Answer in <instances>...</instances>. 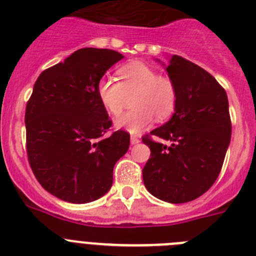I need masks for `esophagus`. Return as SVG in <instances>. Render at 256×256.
I'll return each instance as SVG.
<instances>
[{"mask_svg":"<svg viewBox=\"0 0 256 256\" xmlns=\"http://www.w3.org/2000/svg\"><path fill=\"white\" fill-rule=\"evenodd\" d=\"M130 144H140V137H138V136H130Z\"/></svg>","mask_w":256,"mask_h":256,"instance_id":"obj_1","label":"esophagus"}]
</instances>
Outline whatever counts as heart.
<instances>
[{"label":"heart","mask_w":256,"mask_h":256,"mask_svg":"<svg viewBox=\"0 0 256 256\" xmlns=\"http://www.w3.org/2000/svg\"><path fill=\"white\" fill-rule=\"evenodd\" d=\"M120 82L101 78L97 84V96L108 114L118 116L128 105L130 108L118 118L115 126L130 133H140L152 123V119L164 120L170 116L177 105V87L173 79L160 76L150 65L133 61L118 69Z\"/></svg>","instance_id":"1"}]
</instances>
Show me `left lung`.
<instances>
[{"label": "left lung", "mask_w": 256, "mask_h": 256, "mask_svg": "<svg viewBox=\"0 0 256 256\" xmlns=\"http://www.w3.org/2000/svg\"><path fill=\"white\" fill-rule=\"evenodd\" d=\"M177 87L170 120L144 136L151 150L142 176L148 191L172 204L200 198L216 182L230 142L232 124L224 88L206 70L173 55L166 66Z\"/></svg>", "instance_id": "1"}]
</instances>
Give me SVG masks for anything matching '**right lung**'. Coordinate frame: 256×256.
<instances>
[{
	"mask_svg": "<svg viewBox=\"0 0 256 256\" xmlns=\"http://www.w3.org/2000/svg\"><path fill=\"white\" fill-rule=\"evenodd\" d=\"M108 48H80L36 80L26 104V154L36 178L60 200L86 204L112 184L114 165L130 148V134L112 126L97 96L106 70L122 60Z\"/></svg>",
	"mask_w": 256,
	"mask_h": 256,
	"instance_id": "obj_1",
	"label": "right lung"
}]
</instances>
